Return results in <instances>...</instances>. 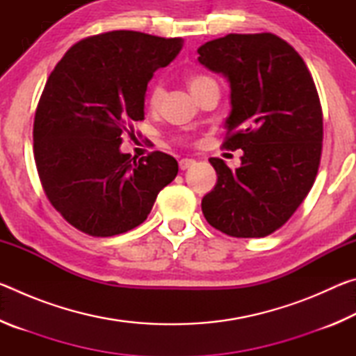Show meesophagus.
Here are the masks:
<instances>
[{
	"label": "esophagus",
	"mask_w": 356,
	"mask_h": 356,
	"mask_svg": "<svg viewBox=\"0 0 356 356\" xmlns=\"http://www.w3.org/2000/svg\"><path fill=\"white\" fill-rule=\"evenodd\" d=\"M193 165H195V160H191V159H182L179 161V168L182 171H185V170H188V168H191Z\"/></svg>",
	"instance_id": "34e87169"
}]
</instances>
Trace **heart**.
<instances>
[{
	"mask_svg": "<svg viewBox=\"0 0 356 356\" xmlns=\"http://www.w3.org/2000/svg\"><path fill=\"white\" fill-rule=\"evenodd\" d=\"M185 81L188 84L190 91L195 94V97L202 99L204 95L209 92L216 91L218 92V83H216L215 78L212 75L206 74V72H200V70H191L185 75ZM165 95V88L161 83H154L149 89L147 94V104L150 108H159L161 100H163Z\"/></svg>",
	"mask_w": 356,
	"mask_h": 356,
	"instance_id": "heart-1",
	"label": "heart"
}]
</instances>
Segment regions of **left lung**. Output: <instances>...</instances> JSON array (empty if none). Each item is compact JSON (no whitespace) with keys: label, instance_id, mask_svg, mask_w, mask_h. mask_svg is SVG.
Segmentation results:
<instances>
[{"label":"left lung","instance_id":"8db88e82","mask_svg":"<svg viewBox=\"0 0 356 356\" xmlns=\"http://www.w3.org/2000/svg\"><path fill=\"white\" fill-rule=\"evenodd\" d=\"M200 63L231 83L222 147L242 149L202 197L210 226L237 238L267 237L308 196L322 155L323 116L314 80L292 45L272 33L227 34L197 48Z\"/></svg>","mask_w":356,"mask_h":356}]
</instances>
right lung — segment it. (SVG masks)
I'll list each match as a JSON object with an SVG mask.
<instances>
[{
    "label": "right lung",
    "instance_id": "right-lung-1",
    "mask_svg": "<svg viewBox=\"0 0 356 356\" xmlns=\"http://www.w3.org/2000/svg\"><path fill=\"white\" fill-rule=\"evenodd\" d=\"M182 39L110 31L72 45L45 83L34 116V160L48 201L88 236L113 237L140 226L161 188L177 176L160 150L131 159L119 150L144 119L154 72Z\"/></svg>",
    "mask_w": 356,
    "mask_h": 356
}]
</instances>
